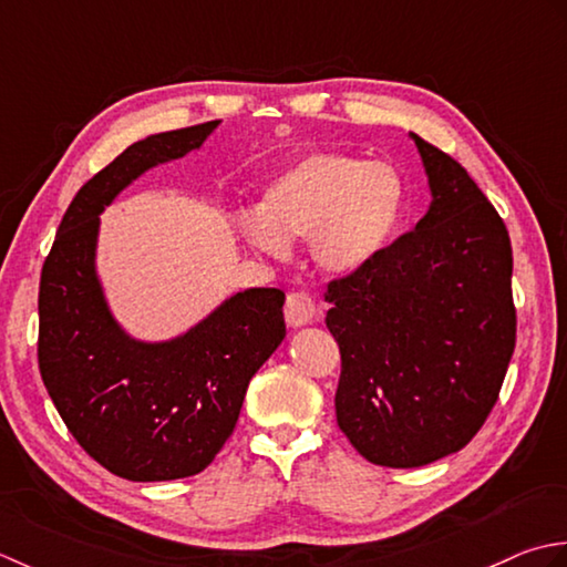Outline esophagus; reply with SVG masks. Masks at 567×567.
Listing matches in <instances>:
<instances>
[{
  "label": "esophagus",
  "instance_id": "1",
  "mask_svg": "<svg viewBox=\"0 0 567 567\" xmlns=\"http://www.w3.org/2000/svg\"><path fill=\"white\" fill-rule=\"evenodd\" d=\"M284 316L291 328H303V326H308V322H313L318 316L316 300L303 291L288 293L286 306H284Z\"/></svg>",
  "mask_w": 567,
  "mask_h": 567
}]
</instances>
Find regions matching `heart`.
I'll use <instances>...</instances> for the list:
<instances>
[{
  "instance_id": "heart-1",
  "label": "heart",
  "mask_w": 567,
  "mask_h": 567,
  "mask_svg": "<svg viewBox=\"0 0 567 567\" xmlns=\"http://www.w3.org/2000/svg\"><path fill=\"white\" fill-rule=\"evenodd\" d=\"M403 213L406 183L386 161L313 152L264 188L257 213L237 215V229L271 257H286L291 239L308 237L322 271L350 276L389 249Z\"/></svg>"
}]
</instances>
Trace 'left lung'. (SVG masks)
Segmentation results:
<instances>
[{
	"label": "left lung",
	"instance_id": "1",
	"mask_svg": "<svg viewBox=\"0 0 567 567\" xmlns=\"http://www.w3.org/2000/svg\"><path fill=\"white\" fill-rule=\"evenodd\" d=\"M411 138L429 213L326 296L342 357L338 425L381 467H423L465 447L499 396L516 342L502 217L455 158Z\"/></svg>",
	"mask_w": 567,
	"mask_h": 567
}]
</instances>
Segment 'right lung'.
I'll return each mask as SVG.
<instances>
[{
    "mask_svg": "<svg viewBox=\"0 0 567 567\" xmlns=\"http://www.w3.org/2000/svg\"><path fill=\"white\" fill-rule=\"evenodd\" d=\"M219 120L144 136L68 207L39 288V369L68 431L112 475H198L233 435L257 369L286 338L279 288H245L166 340L114 318L97 274L100 215L136 178L198 152Z\"/></svg>",
    "mask_w": 567,
    "mask_h": 567,
    "instance_id": "add662e5",
    "label": "right lung"
}]
</instances>
